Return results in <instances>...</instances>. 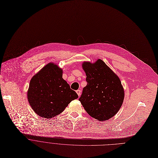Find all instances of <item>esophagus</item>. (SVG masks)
Masks as SVG:
<instances>
[{
	"mask_svg": "<svg viewBox=\"0 0 158 158\" xmlns=\"http://www.w3.org/2000/svg\"><path fill=\"white\" fill-rule=\"evenodd\" d=\"M76 92H77V93L78 94V97H80V96L81 95V90H80V89H77V90L76 91Z\"/></svg>",
	"mask_w": 158,
	"mask_h": 158,
	"instance_id": "esophagus-1",
	"label": "esophagus"
}]
</instances>
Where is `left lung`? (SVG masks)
<instances>
[{
	"instance_id": "1",
	"label": "left lung",
	"mask_w": 158,
	"mask_h": 158,
	"mask_svg": "<svg viewBox=\"0 0 158 158\" xmlns=\"http://www.w3.org/2000/svg\"><path fill=\"white\" fill-rule=\"evenodd\" d=\"M87 85L79 98L85 111L99 121L108 120L120 109L124 93L118 77L98 59L94 64L84 62Z\"/></svg>"
}]
</instances>
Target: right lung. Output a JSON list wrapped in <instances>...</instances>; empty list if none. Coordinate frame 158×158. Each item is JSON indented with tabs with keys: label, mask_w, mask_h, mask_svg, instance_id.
Instances as JSON below:
<instances>
[{
	"label": "right lung",
	"mask_w": 158,
	"mask_h": 158,
	"mask_svg": "<svg viewBox=\"0 0 158 158\" xmlns=\"http://www.w3.org/2000/svg\"><path fill=\"white\" fill-rule=\"evenodd\" d=\"M27 97L38 115L51 118L60 114L78 96L62 78V70L50 63L31 79Z\"/></svg>",
	"instance_id": "right-lung-1"
}]
</instances>
